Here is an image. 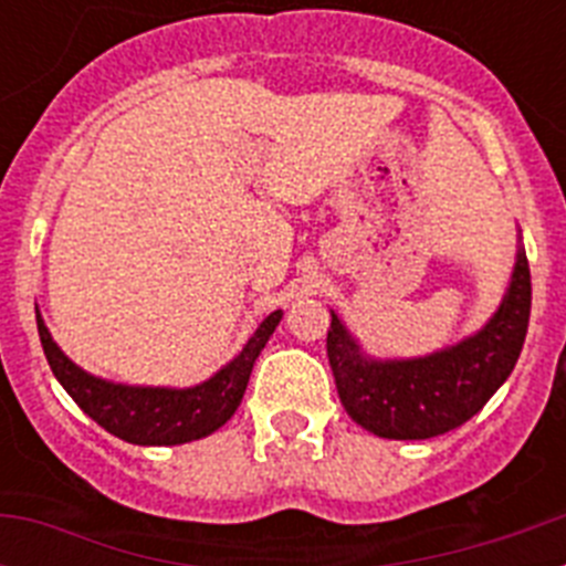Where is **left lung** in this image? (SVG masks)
I'll list each match as a JSON object with an SVG mask.
<instances>
[{
  "label": "left lung",
  "instance_id": "8db88e82",
  "mask_svg": "<svg viewBox=\"0 0 566 566\" xmlns=\"http://www.w3.org/2000/svg\"><path fill=\"white\" fill-rule=\"evenodd\" d=\"M530 323V266L518 234L502 303L479 332L422 357L379 359L365 352L337 312L328 363L348 417L382 439H431L476 417L510 377Z\"/></svg>",
  "mask_w": 566,
  "mask_h": 566
}]
</instances>
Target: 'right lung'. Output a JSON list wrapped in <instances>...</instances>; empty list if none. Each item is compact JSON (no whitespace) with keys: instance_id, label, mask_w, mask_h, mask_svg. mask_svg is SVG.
I'll return each mask as SVG.
<instances>
[{"instance_id":"obj_1","label":"right lung","mask_w":566,"mask_h":566,"mask_svg":"<svg viewBox=\"0 0 566 566\" xmlns=\"http://www.w3.org/2000/svg\"><path fill=\"white\" fill-rule=\"evenodd\" d=\"M280 317H283L280 308L269 314L247 339L243 352L229 359L221 371H214L209 379L189 385V388H167V385L113 382V379L84 371L82 365L73 363L59 348L56 339L50 337V328L44 326L36 308L44 357L64 391L76 399L78 408L90 419H96L107 433L129 444H155V448L195 442V439L214 433L232 419L243 391H247L254 359L274 334Z\"/></svg>"}]
</instances>
